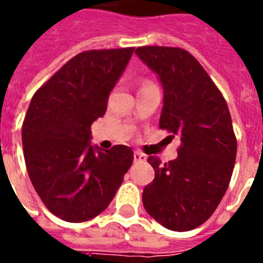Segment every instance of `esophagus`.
Masks as SVG:
<instances>
[{"mask_svg":"<svg viewBox=\"0 0 263 263\" xmlns=\"http://www.w3.org/2000/svg\"><path fill=\"white\" fill-rule=\"evenodd\" d=\"M146 154L141 152H134V162H145L146 160Z\"/></svg>","mask_w":263,"mask_h":263,"instance_id":"1","label":"esophagus"}]
</instances>
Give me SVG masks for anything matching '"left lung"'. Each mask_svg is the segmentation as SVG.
Instances as JSON below:
<instances>
[{
	"label": "left lung",
	"mask_w": 263,
	"mask_h": 263,
	"mask_svg": "<svg viewBox=\"0 0 263 263\" xmlns=\"http://www.w3.org/2000/svg\"><path fill=\"white\" fill-rule=\"evenodd\" d=\"M136 53L163 87L159 127L180 138L176 159L163 164L154 155L147 158L155 178L143 190V206L170 231H191L213 215L231 182L237 154L231 113L188 51L145 46Z\"/></svg>",
	"instance_id": "1"
}]
</instances>
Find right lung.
Instances as JSON below:
<instances>
[{"label":"right lung","mask_w":263,"mask_h":263,"mask_svg":"<svg viewBox=\"0 0 263 263\" xmlns=\"http://www.w3.org/2000/svg\"><path fill=\"white\" fill-rule=\"evenodd\" d=\"M133 51L78 53L32 96L22 125L27 174L47 210L64 221H88L103 212L133 163L129 146L90 145V126L105 115Z\"/></svg>","instance_id":"right-lung-1"}]
</instances>
